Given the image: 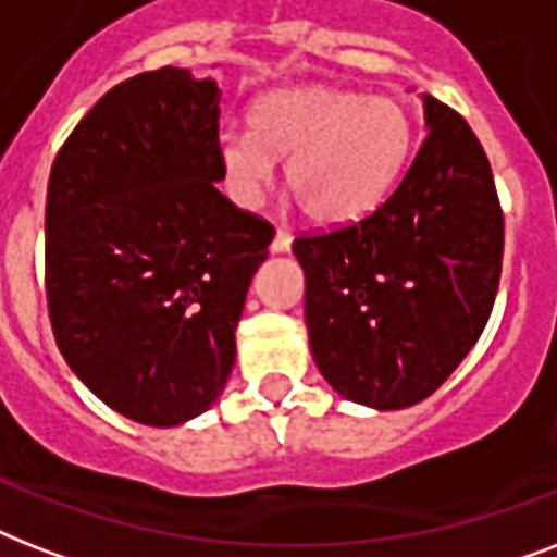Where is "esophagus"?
Segmentation results:
<instances>
[{
    "label": "esophagus",
    "instance_id": "obj_1",
    "mask_svg": "<svg viewBox=\"0 0 557 557\" xmlns=\"http://www.w3.org/2000/svg\"><path fill=\"white\" fill-rule=\"evenodd\" d=\"M288 248H292V234H288L286 227H277V231H274V239H271V251L286 253Z\"/></svg>",
    "mask_w": 557,
    "mask_h": 557
}]
</instances>
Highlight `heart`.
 <instances>
[{"label": "heart", "instance_id": "b5f03b06", "mask_svg": "<svg viewBox=\"0 0 557 557\" xmlns=\"http://www.w3.org/2000/svg\"><path fill=\"white\" fill-rule=\"evenodd\" d=\"M410 152V121L384 95L361 98L332 86H297L262 95L251 135H225L219 161L227 190L253 208L283 161L288 190L318 225H349L387 199Z\"/></svg>", "mask_w": 557, "mask_h": 557}]
</instances>
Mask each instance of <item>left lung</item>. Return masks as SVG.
Returning <instances> with one entry per match:
<instances>
[{
    "label": "left lung",
    "instance_id": "8db88e82",
    "mask_svg": "<svg viewBox=\"0 0 557 557\" xmlns=\"http://www.w3.org/2000/svg\"><path fill=\"white\" fill-rule=\"evenodd\" d=\"M422 100L428 135L393 196L361 222L292 245L314 364L332 389L375 410L431 396L483 335L500 286L488 159L466 117Z\"/></svg>",
    "mask_w": 557,
    "mask_h": 557
}]
</instances>
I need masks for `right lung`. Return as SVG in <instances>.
<instances>
[{
  "mask_svg": "<svg viewBox=\"0 0 557 557\" xmlns=\"http://www.w3.org/2000/svg\"><path fill=\"white\" fill-rule=\"evenodd\" d=\"M219 91L187 69L109 89L60 147L46 199V297L60 352L126 419L205 413L274 227L219 193Z\"/></svg>",
  "mask_w": 557,
  "mask_h": 557,
  "instance_id": "obj_1",
  "label": "right lung"
}]
</instances>
